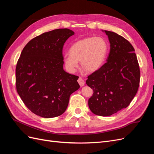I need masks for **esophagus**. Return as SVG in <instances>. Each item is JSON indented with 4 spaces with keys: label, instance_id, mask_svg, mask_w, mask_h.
Returning a JSON list of instances; mask_svg holds the SVG:
<instances>
[{
    "label": "esophagus",
    "instance_id": "obj_1",
    "mask_svg": "<svg viewBox=\"0 0 154 154\" xmlns=\"http://www.w3.org/2000/svg\"><path fill=\"white\" fill-rule=\"evenodd\" d=\"M78 82L79 83V84H80V85L81 87H82V86H83V85H85V81H84V80H83V79L81 77H80V78H78Z\"/></svg>",
    "mask_w": 154,
    "mask_h": 154
}]
</instances>
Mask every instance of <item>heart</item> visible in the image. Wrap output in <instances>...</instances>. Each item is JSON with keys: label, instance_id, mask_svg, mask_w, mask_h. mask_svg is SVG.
<instances>
[{"label": "heart", "instance_id": "b5f03b06", "mask_svg": "<svg viewBox=\"0 0 154 154\" xmlns=\"http://www.w3.org/2000/svg\"><path fill=\"white\" fill-rule=\"evenodd\" d=\"M108 50V44L102 37H87L71 45L69 53L63 57L65 66L69 72L74 73L80 61L86 71L95 72L105 63Z\"/></svg>", "mask_w": 154, "mask_h": 154}]
</instances>
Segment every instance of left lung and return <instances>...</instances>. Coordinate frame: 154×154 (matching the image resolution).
<instances>
[{
    "mask_svg": "<svg viewBox=\"0 0 154 154\" xmlns=\"http://www.w3.org/2000/svg\"><path fill=\"white\" fill-rule=\"evenodd\" d=\"M105 32L110 44L106 62L86 81L94 91L88 106L92 113L101 116H111L127 107L140 82V69L132 44L116 32Z\"/></svg>",
    "mask_w": 154,
    "mask_h": 154,
    "instance_id": "8db88e82",
    "label": "left lung"
}]
</instances>
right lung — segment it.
Masks as SVG:
<instances>
[{"label":"right lung","instance_id":"1","mask_svg":"<svg viewBox=\"0 0 154 154\" xmlns=\"http://www.w3.org/2000/svg\"><path fill=\"white\" fill-rule=\"evenodd\" d=\"M74 32L57 29L31 40L23 49L16 66V88L25 105L42 118L62 115L72 93L80 88L78 76L63 69L62 50Z\"/></svg>","mask_w":154,"mask_h":154}]
</instances>
